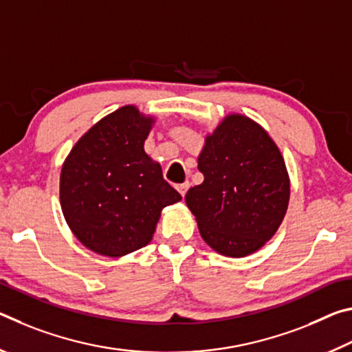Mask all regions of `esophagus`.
Instances as JSON below:
<instances>
[{
	"mask_svg": "<svg viewBox=\"0 0 352 352\" xmlns=\"http://www.w3.org/2000/svg\"><path fill=\"white\" fill-rule=\"evenodd\" d=\"M188 188H189V183L186 182V183H182V184H177V189H178V192H180L183 197H184V194H186V190H188Z\"/></svg>",
	"mask_w": 352,
	"mask_h": 352,
	"instance_id": "34e87169",
	"label": "esophagus"
}]
</instances>
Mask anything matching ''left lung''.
I'll return each mask as SVG.
<instances>
[{
  "label": "left lung",
  "mask_w": 352,
  "mask_h": 352,
  "mask_svg": "<svg viewBox=\"0 0 352 352\" xmlns=\"http://www.w3.org/2000/svg\"><path fill=\"white\" fill-rule=\"evenodd\" d=\"M199 170L204 183L184 199L208 245L242 258L272 239L287 211L290 183L281 152L259 124L226 116L206 136Z\"/></svg>",
  "instance_id": "left-lung-1"
}]
</instances>
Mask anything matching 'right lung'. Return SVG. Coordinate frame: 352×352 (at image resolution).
Wrapping results in <instances>:
<instances>
[{
  "mask_svg": "<svg viewBox=\"0 0 352 352\" xmlns=\"http://www.w3.org/2000/svg\"><path fill=\"white\" fill-rule=\"evenodd\" d=\"M153 119L126 105L76 142L60 175L71 231L94 253L118 258L147 245L164 206L182 195L144 152Z\"/></svg>",
  "mask_w": 352,
  "mask_h": 352,
  "instance_id": "right-lung-1",
  "label": "right lung"
}]
</instances>
